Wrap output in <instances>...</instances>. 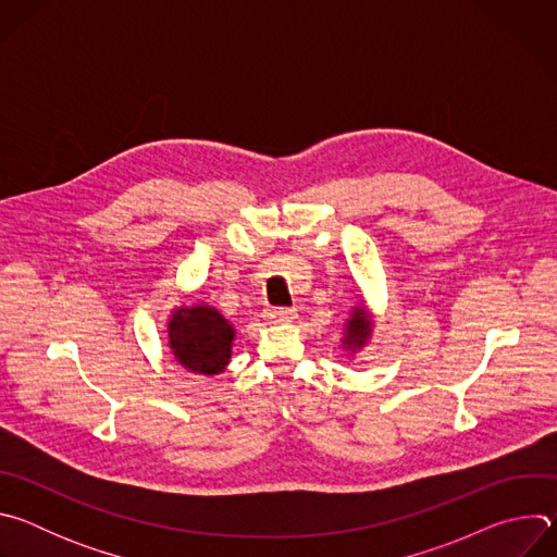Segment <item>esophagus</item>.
<instances>
[{
	"instance_id": "obj_1",
	"label": "esophagus",
	"mask_w": 557,
	"mask_h": 557,
	"mask_svg": "<svg viewBox=\"0 0 557 557\" xmlns=\"http://www.w3.org/2000/svg\"><path fill=\"white\" fill-rule=\"evenodd\" d=\"M267 320L269 324H286L295 320V310L293 308H269L267 310Z\"/></svg>"
}]
</instances>
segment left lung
Listing matches in <instances>:
<instances>
[{
	"mask_svg": "<svg viewBox=\"0 0 557 557\" xmlns=\"http://www.w3.org/2000/svg\"><path fill=\"white\" fill-rule=\"evenodd\" d=\"M372 335V314L366 310V306H357L350 314V320L346 322V331H344V350L348 352H357L361 350L368 339Z\"/></svg>",
	"mask_w": 557,
	"mask_h": 557,
	"instance_id": "8db88e82",
	"label": "left lung"
}]
</instances>
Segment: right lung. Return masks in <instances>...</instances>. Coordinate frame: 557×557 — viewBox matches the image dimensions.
<instances>
[{
  "label": "right lung",
  "instance_id": "1",
  "mask_svg": "<svg viewBox=\"0 0 557 557\" xmlns=\"http://www.w3.org/2000/svg\"><path fill=\"white\" fill-rule=\"evenodd\" d=\"M176 361L196 374H220L231 359L235 329L207 304L178 306L168 324Z\"/></svg>",
  "mask_w": 557,
  "mask_h": 557
}]
</instances>
